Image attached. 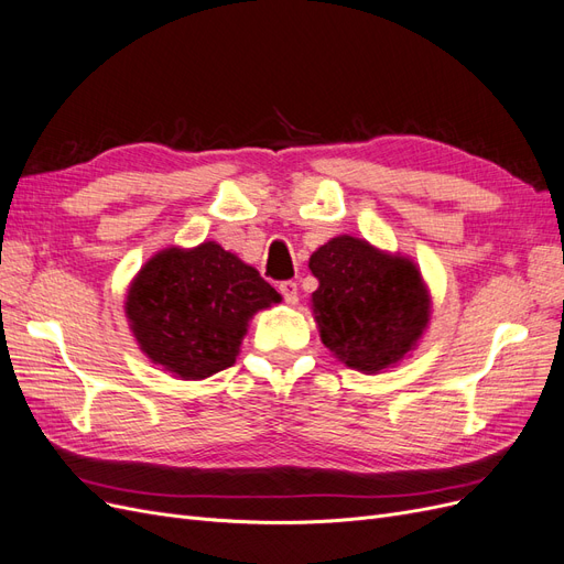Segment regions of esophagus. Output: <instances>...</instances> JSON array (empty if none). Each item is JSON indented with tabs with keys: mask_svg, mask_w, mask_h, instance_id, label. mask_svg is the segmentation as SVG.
<instances>
[{
	"mask_svg": "<svg viewBox=\"0 0 564 564\" xmlns=\"http://www.w3.org/2000/svg\"><path fill=\"white\" fill-rule=\"evenodd\" d=\"M279 290H281V295H283V300L288 304H295L297 302V283L295 281H283L279 285Z\"/></svg>",
	"mask_w": 564,
	"mask_h": 564,
	"instance_id": "1",
	"label": "esophagus"
}]
</instances>
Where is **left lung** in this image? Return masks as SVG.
Segmentation results:
<instances>
[{
  "instance_id": "obj_1",
  "label": "left lung",
  "mask_w": 564,
  "mask_h": 564,
  "mask_svg": "<svg viewBox=\"0 0 564 564\" xmlns=\"http://www.w3.org/2000/svg\"><path fill=\"white\" fill-rule=\"evenodd\" d=\"M308 269L318 279L312 308L321 341L341 362L372 375L416 347L431 297L412 260L341 234L308 258Z\"/></svg>"
}]
</instances>
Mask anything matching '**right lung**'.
Listing matches in <instances>:
<instances>
[{
	"instance_id": "add662e5",
	"label": "right lung",
	"mask_w": 564,
	"mask_h": 564,
	"mask_svg": "<svg viewBox=\"0 0 564 564\" xmlns=\"http://www.w3.org/2000/svg\"><path fill=\"white\" fill-rule=\"evenodd\" d=\"M279 302L256 267L206 241L156 252L129 288L126 316L154 366L206 379L234 366L248 321Z\"/></svg>"
}]
</instances>
